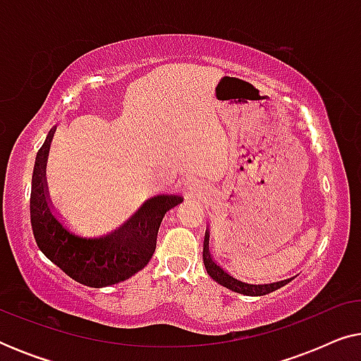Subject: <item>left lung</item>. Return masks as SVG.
I'll use <instances>...</instances> for the list:
<instances>
[{"mask_svg":"<svg viewBox=\"0 0 361 361\" xmlns=\"http://www.w3.org/2000/svg\"><path fill=\"white\" fill-rule=\"evenodd\" d=\"M209 236H210L209 230H207L205 240H204V255H202L204 256L205 269L212 279L216 281V283L221 286H225V288L245 295H264V294L273 293V290H278L279 288H283V286H286L290 281V279H284V281H279V283H271V284H248L233 278V276L226 273L224 268H220V266L214 261V258H212L209 251Z\"/></svg>","mask_w":361,"mask_h":361,"instance_id":"left-lung-1","label":"left lung"}]
</instances>
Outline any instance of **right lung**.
Listing matches in <instances>:
<instances>
[{
    "label": "right lung",
    "mask_w": 361,
    "mask_h": 361,
    "mask_svg": "<svg viewBox=\"0 0 361 361\" xmlns=\"http://www.w3.org/2000/svg\"><path fill=\"white\" fill-rule=\"evenodd\" d=\"M54 128L37 151L31 185V226L39 250L77 283L90 288L130 279L149 263L162 219L179 205L180 195H157L147 200L125 225L105 236H83L56 214L47 194L46 161Z\"/></svg>",
    "instance_id": "add662e5"
}]
</instances>
